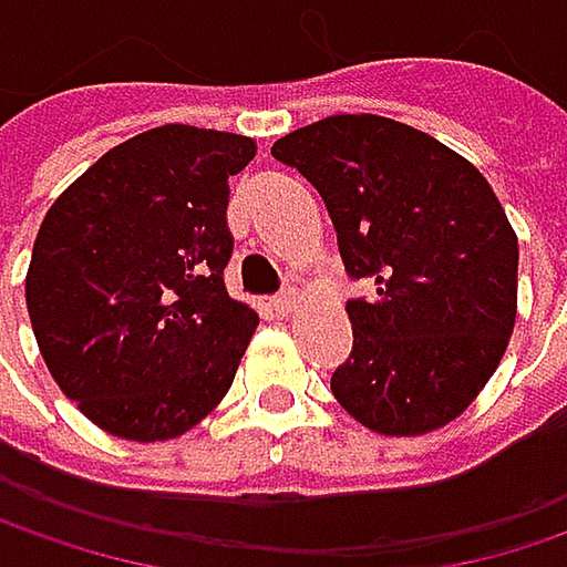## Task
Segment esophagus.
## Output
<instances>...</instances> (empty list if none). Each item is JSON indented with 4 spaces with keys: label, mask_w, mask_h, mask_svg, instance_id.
Segmentation results:
<instances>
[{
    "label": "esophagus",
    "mask_w": 567,
    "mask_h": 567,
    "mask_svg": "<svg viewBox=\"0 0 567 567\" xmlns=\"http://www.w3.org/2000/svg\"><path fill=\"white\" fill-rule=\"evenodd\" d=\"M295 305H298V291H295V288H282L279 295H272V308H276V315H282V318H288V315L295 311Z\"/></svg>",
    "instance_id": "34e87169"
}]
</instances>
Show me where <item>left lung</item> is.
I'll list each match as a JSON object with an SVG mask.
<instances>
[{
    "mask_svg": "<svg viewBox=\"0 0 567 567\" xmlns=\"http://www.w3.org/2000/svg\"><path fill=\"white\" fill-rule=\"evenodd\" d=\"M272 157L324 199L351 298L354 348L331 394L368 430L416 436L456 420L499 368L515 324L518 239L486 176L430 134L334 114Z\"/></svg>",
    "mask_w": 567,
    "mask_h": 567,
    "instance_id": "obj_1",
    "label": "left lung"
}]
</instances>
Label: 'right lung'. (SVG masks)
<instances>
[{
	"instance_id": "obj_1",
	"label": "right lung",
	"mask_w": 567,
	"mask_h": 567,
	"mask_svg": "<svg viewBox=\"0 0 567 567\" xmlns=\"http://www.w3.org/2000/svg\"><path fill=\"white\" fill-rule=\"evenodd\" d=\"M243 134L167 124L81 173L42 219L25 305L64 396L124 440H173L229 391L259 315L229 298Z\"/></svg>"
}]
</instances>
